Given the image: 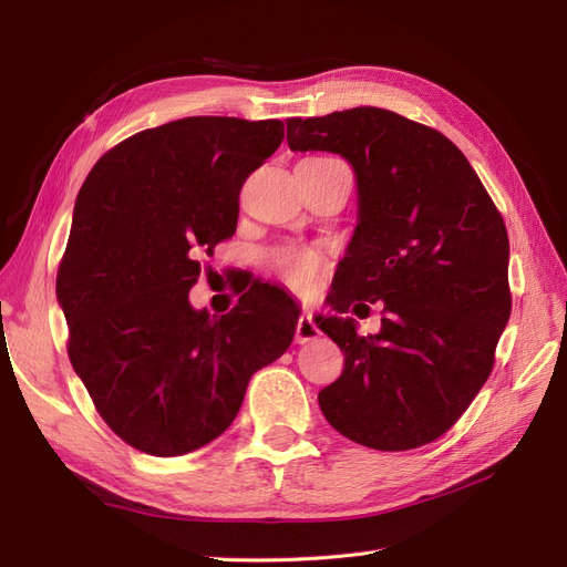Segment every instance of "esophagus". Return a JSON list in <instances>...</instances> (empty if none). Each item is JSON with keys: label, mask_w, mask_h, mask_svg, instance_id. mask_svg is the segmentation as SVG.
Here are the masks:
<instances>
[{"label": "esophagus", "mask_w": 567, "mask_h": 567, "mask_svg": "<svg viewBox=\"0 0 567 567\" xmlns=\"http://www.w3.org/2000/svg\"><path fill=\"white\" fill-rule=\"evenodd\" d=\"M321 331L317 329V323L310 315H302L298 319V326H296V342H300V346H305V342H310L319 336Z\"/></svg>", "instance_id": "1"}]
</instances>
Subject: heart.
<instances>
[{
	"instance_id": "b5f03b06",
	"label": "heart",
	"mask_w": 567,
	"mask_h": 567,
	"mask_svg": "<svg viewBox=\"0 0 567 567\" xmlns=\"http://www.w3.org/2000/svg\"><path fill=\"white\" fill-rule=\"evenodd\" d=\"M319 161L340 163L336 158H319ZM321 267H323L321 255L312 250H288L277 260V271L281 281L288 284L293 290H298V293H312L319 281Z\"/></svg>"
}]
</instances>
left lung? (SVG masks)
<instances>
[{"label": "left lung", "instance_id": "obj_1", "mask_svg": "<svg viewBox=\"0 0 567 567\" xmlns=\"http://www.w3.org/2000/svg\"><path fill=\"white\" fill-rule=\"evenodd\" d=\"M288 146L331 151L357 175V229L333 279V310L385 302L381 333L319 319L346 352L319 406L340 435L416 450L461 419L489 379L511 317L508 234L487 188L442 132L385 109L290 117Z\"/></svg>", "mask_w": 567, "mask_h": 567}]
</instances>
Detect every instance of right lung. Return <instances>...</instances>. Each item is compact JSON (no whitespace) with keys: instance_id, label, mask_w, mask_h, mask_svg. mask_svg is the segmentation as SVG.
I'll return each instance as SVG.
<instances>
[{"instance_id":"right-lung-1","label":"right lung","mask_w":567,"mask_h":567,"mask_svg":"<svg viewBox=\"0 0 567 567\" xmlns=\"http://www.w3.org/2000/svg\"><path fill=\"white\" fill-rule=\"evenodd\" d=\"M281 142V120L182 117L106 151L80 188L56 277L68 357L134 450L179 456L219 437L296 336L298 312L267 284L221 317L188 302L200 257L236 231L244 182Z\"/></svg>"}]
</instances>
